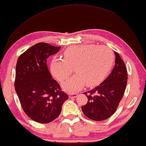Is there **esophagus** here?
<instances>
[{
	"instance_id": "34e87169",
	"label": "esophagus",
	"mask_w": 146,
	"mask_h": 146,
	"mask_svg": "<svg viewBox=\"0 0 146 146\" xmlns=\"http://www.w3.org/2000/svg\"><path fill=\"white\" fill-rule=\"evenodd\" d=\"M77 96H78V94H75V93H73V94H69V98H77Z\"/></svg>"
}]
</instances>
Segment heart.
I'll use <instances>...</instances> for the list:
<instances>
[{"instance_id":"b5f03b06","label":"heart","mask_w":146,"mask_h":146,"mask_svg":"<svg viewBox=\"0 0 146 146\" xmlns=\"http://www.w3.org/2000/svg\"><path fill=\"white\" fill-rule=\"evenodd\" d=\"M114 54L106 46L80 45L64 52V59L54 56L50 62V70L54 78L63 82L72 73H77L62 84L65 91L75 92L86 84L98 85L105 79L112 68Z\"/></svg>"}]
</instances>
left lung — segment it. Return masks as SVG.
I'll return each instance as SVG.
<instances>
[{"instance_id": "1", "label": "left lung", "mask_w": 146, "mask_h": 146, "mask_svg": "<svg viewBox=\"0 0 146 146\" xmlns=\"http://www.w3.org/2000/svg\"><path fill=\"white\" fill-rule=\"evenodd\" d=\"M114 54L115 65L109 76L95 88L84 93L88 103L82 106V111L95 121H103L114 114L126 88L128 75L125 64L118 53Z\"/></svg>"}]
</instances>
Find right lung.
Here are the masks:
<instances>
[{"label":"right lung","mask_w":146,"mask_h":146,"mask_svg":"<svg viewBox=\"0 0 146 146\" xmlns=\"http://www.w3.org/2000/svg\"><path fill=\"white\" fill-rule=\"evenodd\" d=\"M60 48L38 43L20 55L16 64L15 88L21 105L30 118L40 123L57 118L68 99L47 66V59Z\"/></svg>","instance_id":"add662e5"}]
</instances>
